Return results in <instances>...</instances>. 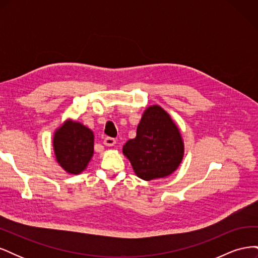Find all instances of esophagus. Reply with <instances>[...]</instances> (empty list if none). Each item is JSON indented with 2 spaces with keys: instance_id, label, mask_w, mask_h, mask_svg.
<instances>
[{
  "instance_id": "obj_1",
  "label": "esophagus",
  "mask_w": 258,
  "mask_h": 258,
  "mask_svg": "<svg viewBox=\"0 0 258 258\" xmlns=\"http://www.w3.org/2000/svg\"><path fill=\"white\" fill-rule=\"evenodd\" d=\"M103 143L106 146H113V145L116 144V140L114 138H111V137H106L104 139V142Z\"/></svg>"
}]
</instances>
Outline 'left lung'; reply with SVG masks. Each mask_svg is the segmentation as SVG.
<instances>
[{"mask_svg": "<svg viewBox=\"0 0 258 258\" xmlns=\"http://www.w3.org/2000/svg\"><path fill=\"white\" fill-rule=\"evenodd\" d=\"M136 174L145 181L165 177L182 161L184 145L169 114L158 105L147 107L137 129V137L123 145Z\"/></svg>", "mask_w": 258, "mask_h": 258, "instance_id": "8db88e82", "label": "left lung"}]
</instances>
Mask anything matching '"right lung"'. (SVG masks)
I'll return each instance as SVG.
<instances>
[{"label": "right lung", "mask_w": 258, "mask_h": 258, "mask_svg": "<svg viewBox=\"0 0 258 258\" xmlns=\"http://www.w3.org/2000/svg\"><path fill=\"white\" fill-rule=\"evenodd\" d=\"M54 154L67 172L79 174L93 154V134L80 122L67 121L53 138Z\"/></svg>", "instance_id": "1"}]
</instances>
